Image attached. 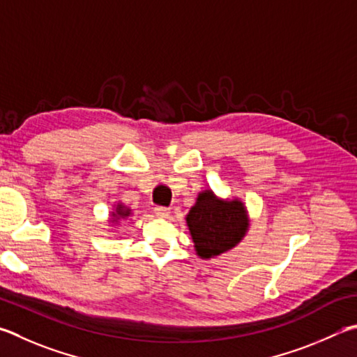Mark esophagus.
Here are the masks:
<instances>
[{
    "label": "esophagus",
    "instance_id": "1",
    "mask_svg": "<svg viewBox=\"0 0 357 357\" xmlns=\"http://www.w3.org/2000/svg\"><path fill=\"white\" fill-rule=\"evenodd\" d=\"M154 213H156V217L159 218H167L170 215V209H167L164 206H156L154 207Z\"/></svg>",
    "mask_w": 357,
    "mask_h": 357
}]
</instances>
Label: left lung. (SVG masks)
<instances>
[{"instance_id": "1", "label": "left lung", "mask_w": 357, "mask_h": 357, "mask_svg": "<svg viewBox=\"0 0 357 357\" xmlns=\"http://www.w3.org/2000/svg\"><path fill=\"white\" fill-rule=\"evenodd\" d=\"M185 222L201 259L215 257L234 248L250 225L242 201L220 199L212 190L198 193Z\"/></svg>"}]
</instances>
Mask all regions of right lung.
<instances>
[{
  "label": "right lung",
  "instance_id": "1",
  "mask_svg": "<svg viewBox=\"0 0 357 357\" xmlns=\"http://www.w3.org/2000/svg\"><path fill=\"white\" fill-rule=\"evenodd\" d=\"M131 215V209H128V207H125L123 204H116V207H115V211L112 212V220L111 222L112 223H115V222H119V220H121V218H126V217H129Z\"/></svg>",
  "mask_w": 357,
  "mask_h": 357
}]
</instances>
